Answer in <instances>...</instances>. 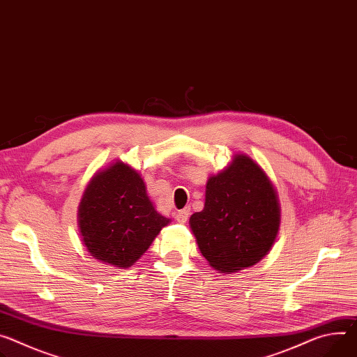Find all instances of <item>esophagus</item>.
Segmentation results:
<instances>
[{
  "label": "esophagus",
  "mask_w": 357,
  "mask_h": 357,
  "mask_svg": "<svg viewBox=\"0 0 357 357\" xmlns=\"http://www.w3.org/2000/svg\"><path fill=\"white\" fill-rule=\"evenodd\" d=\"M189 215H190V209H189V208H185V209L179 211V212L175 215V219H176L179 223H186Z\"/></svg>",
  "instance_id": "34e87169"
}]
</instances>
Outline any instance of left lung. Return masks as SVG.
Here are the masks:
<instances>
[{
    "instance_id": "8db88e82",
    "label": "left lung",
    "mask_w": 357,
    "mask_h": 357,
    "mask_svg": "<svg viewBox=\"0 0 357 357\" xmlns=\"http://www.w3.org/2000/svg\"><path fill=\"white\" fill-rule=\"evenodd\" d=\"M189 225L213 269L232 273L250 268L269 252L279 231L276 189L252 158L236 155L208 179L205 208Z\"/></svg>"
}]
</instances>
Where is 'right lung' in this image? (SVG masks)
Masks as SVG:
<instances>
[{
    "mask_svg": "<svg viewBox=\"0 0 357 357\" xmlns=\"http://www.w3.org/2000/svg\"><path fill=\"white\" fill-rule=\"evenodd\" d=\"M168 223L149 201L141 175L123 162L95 174L78 208L88 252L121 269L134 265Z\"/></svg>",
    "mask_w": 357,
    "mask_h": 357,
    "instance_id": "right-lung-1",
    "label": "right lung"
}]
</instances>
